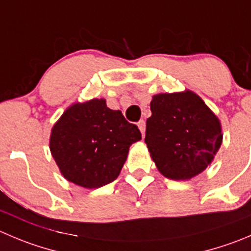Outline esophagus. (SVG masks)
Wrapping results in <instances>:
<instances>
[{
  "label": "esophagus",
  "instance_id": "obj_1",
  "mask_svg": "<svg viewBox=\"0 0 251 251\" xmlns=\"http://www.w3.org/2000/svg\"><path fill=\"white\" fill-rule=\"evenodd\" d=\"M138 127H139V129H140V132H142V134L144 135L145 134V127H147V126H145V121H144V119H140V121L138 122Z\"/></svg>",
  "mask_w": 251,
  "mask_h": 251
}]
</instances>
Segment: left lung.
Listing matches in <instances>:
<instances>
[{
	"mask_svg": "<svg viewBox=\"0 0 251 251\" xmlns=\"http://www.w3.org/2000/svg\"><path fill=\"white\" fill-rule=\"evenodd\" d=\"M145 144L157 170L173 180H190L211 164L222 144L221 123L191 91L160 94L150 103Z\"/></svg>",
	"mask_w": 251,
	"mask_h": 251,
	"instance_id": "1",
	"label": "left lung"
}]
</instances>
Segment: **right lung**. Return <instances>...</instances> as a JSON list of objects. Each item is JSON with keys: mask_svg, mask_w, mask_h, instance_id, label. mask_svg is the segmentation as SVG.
Returning <instances> with one entry per match:
<instances>
[{"mask_svg": "<svg viewBox=\"0 0 251 251\" xmlns=\"http://www.w3.org/2000/svg\"><path fill=\"white\" fill-rule=\"evenodd\" d=\"M142 139L121 111L91 100L69 107L52 127L50 151L66 180L97 188L118 177L133 143Z\"/></svg>", "mask_w": 251, "mask_h": 251, "instance_id": "add662e5", "label": "right lung"}]
</instances>
